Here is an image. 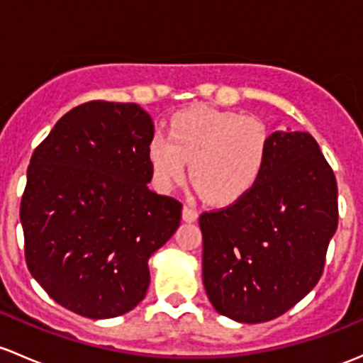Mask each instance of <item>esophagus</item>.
<instances>
[{
	"mask_svg": "<svg viewBox=\"0 0 363 363\" xmlns=\"http://www.w3.org/2000/svg\"><path fill=\"white\" fill-rule=\"evenodd\" d=\"M196 219L198 212L194 211L193 207H189V205H184V208H182V220H186V223H194Z\"/></svg>",
	"mask_w": 363,
	"mask_h": 363,
	"instance_id": "1",
	"label": "esophagus"
}]
</instances>
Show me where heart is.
I'll use <instances>...</instances> for the list:
<instances>
[{
  "mask_svg": "<svg viewBox=\"0 0 363 363\" xmlns=\"http://www.w3.org/2000/svg\"><path fill=\"white\" fill-rule=\"evenodd\" d=\"M269 130L245 114L194 106L170 120L169 135L152 133L147 158L152 182L170 191L186 177L213 205H230L247 196L269 160Z\"/></svg>",
  "mask_w": 363,
  "mask_h": 363,
  "instance_id": "obj_1",
  "label": "heart"
}]
</instances>
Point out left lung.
I'll return each mask as SVG.
<instances>
[{"label": "left lung", "instance_id": "8db88e82", "mask_svg": "<svg viewBox=\"0 0 363 363\" xmlns=\"http://www.w3.org/2000/svg\"><path fill=\"white\" fill-rule=\"evenodd\" d=\"M255 188L200 216L203 287L242 323L277 318L318 284L337 230V182L308 132H273Z\"/></svg>", "mask_w": 363, "mask_h": 363}]
</instances>
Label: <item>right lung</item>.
I'll return each mask as SVG.
<instances>
[{
	"instance_id": "1",
	"label": "right lung",
	"mask_w": 363,
	"mask_h": 363,
	"mask_svg": "<svg viewBox=\"0 0 363 363\" xmlns=\"http://www.w3.org/2000/svg\"><path fill=\"white\" fill-rule=\"evenodd\" d=\"M151 116L91 101L64 114L30 156L21 201L26 262L60 306L102 320L150 287V257L181 224V201L147 188Z\"/></svg>"
}]
</instances>
